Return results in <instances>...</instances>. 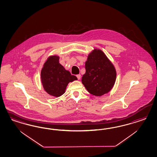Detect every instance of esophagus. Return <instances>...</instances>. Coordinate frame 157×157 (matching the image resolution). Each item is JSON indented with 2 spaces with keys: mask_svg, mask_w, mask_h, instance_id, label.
<instances>
[{
  "mask_svg": "<svg viewBox=\"0 0 157 157\" xmlns=\"http://www.w3.org/2000/svg\"><path fill=\"white\" fill-rule=\"evenodd\" d=\"M76 77H77L78 79V80H79V79H81V75H80V74H79V75H76Z\"/></svg>",
  "mask_w": 157,
  "mask_h": 157,
  "instance_id": "1",
  "label": "esophagus"
}]
</instances>
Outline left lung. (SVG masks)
<instances>
[{
	"instance_id": "left-lung-1",
	"label": "left lung",
	"mask_w": 157,
	"mask_h": 157,
	"mask_svg": "<svg viewBox=\"0 0 157 157\" xmlns=\"http://www.w3.org/2000/svg\"><path fill=\"white\" fill-rule=\"evenodd\" d=\"M85 68L82 83L90 94L100 97L112 90L116 79V70L102 50L94 48L89 54Z\"/></svg>"
}]
</instances>
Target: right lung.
Here are the masks:
<instances>
[{
  "instance_id": "add662e5",
  "label": "right lung",
  "mask_w": 157,
  "mask_h": 157,
  "mask_svg": "<svg viewBox=\"0 0 157 157\" xmlns=\"http://www.w3.org/2000/svg\"><path fill=\"white\" fill-rule=\"evenodd\" d=\"M77 79L59 63V56L56 55L48 57L41 71V81L44 90L55 97L63 95L68 84Z\"/></svg>"
}]
</instances>
